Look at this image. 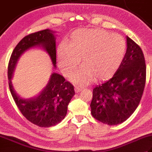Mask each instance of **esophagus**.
Wrapping results in <instances>:
<instances>
[{
	"mask_svg": "<svg viewBox=\"0 0 152 152\" xmlns=\"http://www.w3.org/2000/svg\"><path fill=\"white\" fill-rule=\"evenodd\" d=\"M82 88H80V87H79V86H75V88H74V91H75V92H76V93H80V91H82Z\"/></svg>",
	"mask_w": 152,
	"mask_h": 152,
	"instance_id": "34e87169",
	"label": "esophagus"
}]
</instances>
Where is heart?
Listing matches in <instances>:
<instances>
[{
    "instance_id": "obj_1",
    "label": "heart",
    "mask_w": 152,
    "mask_h": 152,
    "mask_svg": "<svg viewBox=\"0 0 152 152\" xmlns=\"http://www.w3.org/2000/svg\"><path fill=\"white\" fill-rule=\"evenodd\" d=\"M127 44L121 35L101 29H78L74 31L68 44L63 43L57 50L58 66L69 76L78 66L80 69L70 77L80 86L96 80L109 78L117 71L126 52Z\"/></svg>"
}]
</instances>
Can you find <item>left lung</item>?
<instances>
[{
	"label": "left lung",
	"mask_w": 152,
	"mask_h": 152,
	"mask_svg": "<svg viewBox=\"0 0 152 152\" xmlns=\"http://www.w3.org/2000/svg\"><path fill=\"white\" fill-rule=\"evenodd\" d=\"M127 51L111 79L93 91L91 114L108 125H116L130 117L139 104L146 83V67L140 46L127 37Z\"/></svg>",
	"instance_id": "obj_1"
}]
</instances>
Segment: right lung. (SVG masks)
<instances>
[{
  "instance_id": "add662e5",
  "label": "right lung",
  "mask_w": 152,
  "mask_h": 152,
  "mask_svg": "<svg viewBox=\"0 0 152 152\" xmlns=\"http://www.w3.org/2000/svg\"><path fill=\"white\" fill-rule=\"evenodd\" d=\"M56 35L45 29L25 37L14 48L9 61L8 76L9 88L15 104L28 121L40 127L54 126L65 118L69 103L75 95L74 86L63 76L53 72L46 87L38 95L29 99L19 95L12 79L19 57L31 48H39L49 56L53 67L56 69Z\"/></svg>"
}]
</instances>
